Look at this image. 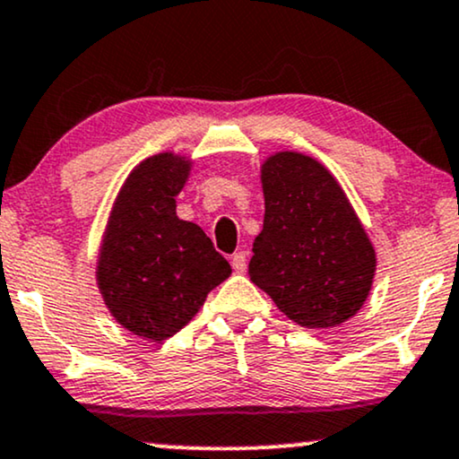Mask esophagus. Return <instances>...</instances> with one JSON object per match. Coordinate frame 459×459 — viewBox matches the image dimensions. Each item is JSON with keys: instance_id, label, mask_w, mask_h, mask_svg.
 <instances>
[{"instance_id": "obj_1", "label": "esophagus", "mask_w": 459, "mask_h": 459, "mask_svg": "<svg viewBox=\"0 0 459 459\" xmlns=\"http://www.w3.org/2000/svg\"><path fill=\"white\" fill-rule=\"evenodd\" d=\"M231 268L234 273H245L247 270V251H238L231 255Z\"/></svg>"}]
</instances>
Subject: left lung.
Returning a JSON list of instances; mask_svg holds the SVG:
<instances>
[{
    "mask_svg": "<svg viewBox=\"0 0 459 459\" xmlns=\"http://www.w3.org/2000/svg\"><path fill=\"white\" fill-rule=\"evenodd\" d=\"M262 185L264 230L248 276L298 325L344 324L370 293L377 255L341 185L291 151L265 160Z\"/></svg>",
    "mask_w": 459,
    "mask_h": 459,
    "instance_id": "1",
    "label": "left lung"
}]
</instances>
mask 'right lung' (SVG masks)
<instances>
[{
    "label": "right lung",
    "instance_id": "add662e5",
    "mask_svg": "<svg viewBox=\"0 0 459 459\" xmlns=\"http://www.w3.org/2000/svg\"><path fill=\"white\" fill-rule=\"evenodd\" d=\"M189 168L174 152L135 166L118 191L100 251L98 285L106 307L126 330L151 341L183 330L231 274L204 230L177 217L174 195Z\"/></svg>",
    "mask_w": 459,
    "mask_h": 459
}]
</instances>
